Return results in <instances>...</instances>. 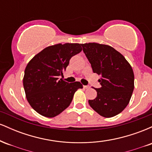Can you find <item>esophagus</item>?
<instances>
[{"label": "esophagus", "mask_w": 152, "mask_h": 152, "mask_svg": "<svg viewBox=\"0 0 152 152\" xmlns=\"http://www.w3.org/2000/svg\"><path fill=\"white\" fill-rule=\"evenodd\" d=\"M83 87H84V88H86V89H88V88H90L89 86H83Z\"/></svg>", "instance_id": "obj_1"}]
</instances>
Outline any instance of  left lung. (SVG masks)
<instances>
[{"mask_svg":"<svg viewBox=\"0 0 152 152\" xmlns=\"http://www.w3.org/2000/svg\"><path fill=\"white\" fill-rule=\"evenodd\" d=\"M94 73L101 75L97 96L88 100L91 107L106 118L121 113L128 105L134 88L132 66L111 46L97 43L81 44Z\"/></svg>","mask_w":152,"mask_h":152,"instance_id":"obj_1","label":"left lung"}]
</instances>
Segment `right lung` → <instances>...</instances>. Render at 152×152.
<instances>
[{
	"instance_id": "right-lung-1",
	"label": "right lung",
	"mask_w": 152,
	"mask_h": 152,
	"mask_svg": "<svg viewBox=\"0 0 152 152\" xmlns=\"http://www.w3.org/2000/svg\"><path fill=\"white\" fill-rule=\"evenodd\" d=\"M81 50L79 43H58L45 48L27 64L23 79L26 96L38 114L56 116L69 107L75 92L83 88L78 81L69 83L58 79L71 57Z\"/></svg>"
}]
</instances>
